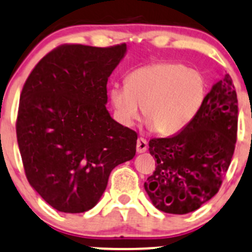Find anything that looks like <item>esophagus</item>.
I'll list each match as a JSON object with an SVG mask.
<instances>
[{"label": "esophagus", "mask_w": 252, "mask_h": 252, "mask_svg": "<svg viewBox=\"0 0 252 252\" xmlns=\"http://www.w3.org/2000/svg\"><path fill=\"white\" fill-rule=\"evenodd\" d=\"M148 150V143L144 138H139L138 141H136V153L143 154Z\"/></svg>", "instance_id": "obj_1"}]
</instances>
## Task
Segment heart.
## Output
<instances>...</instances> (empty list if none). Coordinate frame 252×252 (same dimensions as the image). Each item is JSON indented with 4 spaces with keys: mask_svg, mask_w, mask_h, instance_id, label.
<instances>
[{
    "mask_svg": "<svg viewBox=\"0 0 252 252\" xmlns=\"http://www.w3.org/2000/svg\"><path fill=\"white\" fill-rule=\"evenodd\" d=\"M126 85L109 90V101L121 124L131 126L141 114L162 135L178 133L203 104L206 85L197 70L173 61H156L131 70Z\"/></svg>",
    "mask_w": 252,
    "mask_h": 252,
    "instance_id": "b5f03b06",
    "label": "heart"
}]
</instances>
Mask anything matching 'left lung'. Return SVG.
I'll return each mask as SVG.
<instances>
[{"label":"left lung","mask_w":252,"mask_h":252,"mask_svg":"<svg viewBox=\"0 0 252 252\" xmlns=\"http://www.w3.org/2000/svg\"><path fill=\"white\" fill-rule=\"evenodd\" d=\"M238 113L235 87L226 74L186 128L149 141L156 168L144 187L156 208L187 214L218 193L235 150Z\"/></svg>","instance_id":"obj_1"}]
</instances>
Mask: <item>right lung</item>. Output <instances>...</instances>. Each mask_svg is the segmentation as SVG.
Wrapping results in <instances>:
<instances>
[{
	"label": "right lung",
	"mask_w": 252,
	"mask_h": 252,
	"mask_svg": "<svg viewBox=\"0 0 252 252\" xmlns=\"http://www.w3.org/2000/svg\"><path fill=\"white\" fill-rule=\"evenodd\" d=\"M126 43L63 44L26 80L16 122L24 172L53 208L84 213L103 194L112 170L131 160L138 134L106 108L107 82Z\"/></svg>",
	"instance_id": "1"
}]
</instances>
